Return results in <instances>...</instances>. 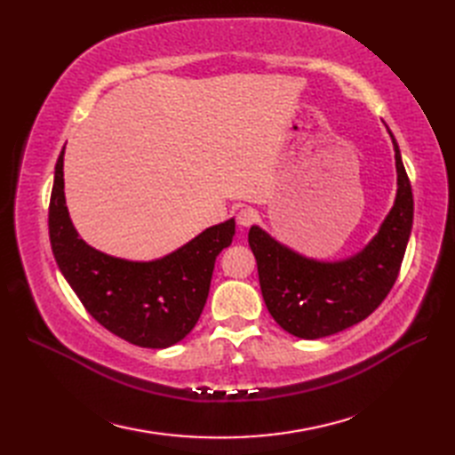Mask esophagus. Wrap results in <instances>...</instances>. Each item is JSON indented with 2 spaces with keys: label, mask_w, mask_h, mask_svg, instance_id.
I'll list each match as a JSON object with an SVG mask.
<instances>
[{
  "label": "esophagus",
  "mask_w": 455,
  "mask_h": 455,
  "mask_svg": "<svg viewBox=\"0 0 455 455\" xmlns=\"http://www.w3.org/2000/svg\"><path fill=\"white\" fill-rule=\"evenodd\" d=\"M254 222H258V212L252 206H243V209L237 211V224L243 228H249Z\"/></svg>",
  "instance_id": "34e87169"
}]
</instances>
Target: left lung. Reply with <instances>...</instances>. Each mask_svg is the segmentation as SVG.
<instances>
[{"instance_id":"1","label":"left lung","mask_w":455,"mask_h":455,"mask_svg":"<svg viewBox=\"0 0 455 455\" xmlns=\"http://www.w3.org/2000/svg\"><path fill=\"white\" fill-rule=\"evenodd\" d=\"M396 197L376 237L361 252L339 261L301 256L252 226L249 244L256 256L261 296L277 324L301 339L341 332L374 313L401 271L414 222V197L395 140Z\"/></svg>"}]
</instances>
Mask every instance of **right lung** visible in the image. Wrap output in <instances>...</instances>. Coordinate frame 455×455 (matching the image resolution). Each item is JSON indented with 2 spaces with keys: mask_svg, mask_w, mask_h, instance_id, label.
I'll return each mask as SVG.
<instances>
[{
  "mask_svg": "<svg viewBox=\"0 0 455 455\" xmlns=\"http://www.w3.org/2000/svg\"><path fill=\"white\" fill-rule=\"evenodd\" d=\"M233 235L231 218L159 259L131 261L96 251L79 237L68 212L60 151L49 203L54 259L85 309L132 346L164 349L194 330L209 298L216 256Z\"/></svg>",
  "mask_w": 455,
  "mask_h": 455,
  "instance_id": "right-lung-1",
  "label": "right lung"
}]
</instances>
